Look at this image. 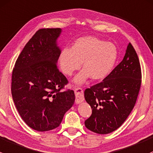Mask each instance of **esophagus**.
<instances>
[{"mask_svg":"<svg viewBox=\"0 0 153 153\" xmlns=\"http://www.w3.org/2000/svg\"><path fill=\"white\" fill-rule=\"evenodd\" d=\"M74 94L76 97L75 102L76 104L81 103L82 101H84V94H83V90L80 88H74Z\"/></svg>","mask_w":153,"mask_h":153,"instance_id":"34e87169","label":"esophagus"}]
</instances>
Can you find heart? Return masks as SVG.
Returning <instances> with one entry per match:
<instances>
[{
    "label": "heart",
    "mask_w": 153,
    "mask_h": 153,
    "mask_svg": "<svg viewBox=\"0 0 153 153\" xmlns=\"http://www.w3.org/2000/svg\"><path fill=\"white\" fill-rule=\"evenodd\" d=\"M119 51L113 42L94 37H79L71 48H64L58 56V62L62 73L71 76L82 65L84 68L74 78L76 85H82L91 76L101 80L111 73L117 62Z\"/></svg>",
    "instance_id": "1"
}]
</instances>
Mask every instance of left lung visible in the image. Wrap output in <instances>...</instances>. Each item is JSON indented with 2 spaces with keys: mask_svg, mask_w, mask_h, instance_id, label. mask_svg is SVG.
I'll return each mask as SVG.
<instances>
[{
  "mask_svg": "<svg viewBox=\"0 0 153 153\" xmlns=\"http://www.w3.org/2000/svg\"><path fill=\"white\" fill-rule=\"evenodd\" d=\"M141 83L139 59L131 43L125 55L102 82L85 91L92 114L85 121L88 130L108 134L119 128L135 106Z\"/></svg>",
  "mask_w": 153,
  "mask_h": 153,
  "instance_id": "8db88e82",
  "label": "left lung"
}]
</instances>
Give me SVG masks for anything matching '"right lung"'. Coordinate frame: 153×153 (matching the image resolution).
<instances>
[{
  "label": "right lung",
  "instance_id": "right-lung-1",
  "mask_svg": "<svg viewBox=\"0 0 153 153\" xmlns=\"http://www.w3.org/2000/svg\"><path fill=\"white\" fill-rule=\"evenodd\" d=\"M62 30H38L26 44L12 71V95L23 120L37 131L53 130L74 103L72 90L57 68L61 51L58 38Z\"/></svg>",
  "mask_w": 153,
  "mask_h": 153
}]
</instances>
